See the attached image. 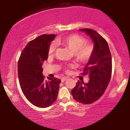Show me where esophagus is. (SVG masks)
<instances>
[{"label": "esophagus", "mask_w": 130, "mask_h": 130, "mask_svg": "<svg viewBox=\"0 0 130 130\" xmlns=\"http://www.w3.org/2000/svg\"><path fill=\"white\" fill-rule=\"evenodd\" d=\"M67 79H68V77H63V78H62V79H61V82H62V83L65 82V81L67 80Z\"/></svg>", "instance_id": "1"}]
</instances>
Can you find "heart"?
<instances>
[{
  "label": "heart",
  "instance_id": "1",
  "mask_svg": "<svg viewBox=\"0 0 130 130\" xmlns=\"http://www.w3.org/2000/svg\"><path fill=\"white\" fill-rule=\"evenodd\" d=\"M58 42L73 52L76 61L80 63H86L93 53V46L90 44H85L86 43L85 39L78 35H71L58 39ZM56 47L55 42L50 44L48 50L49 54H52L54 52Z\"/></svg>",
  "mask_w": 130,
  "mask_h": 130
}]
</instances>
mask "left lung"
<instances>
[{"label": "left lung", "instance_id": "left-lung-1", "mask_svg": "<svg viewBox=\"0 0 130 130\" xmlns=\"http://www.w3.org/2000/svg\"><path fill=\"white\" fill-rule=\"evenodd\" d=\"M79 31L93 41V51L81 74H88V83L78 81L71 93L77 102L89 104L100 99L107 89L111 77L112 57L107 42L99 34L89 28Z\"/></svg>", "mask_w": 130, "mask_h": 130}]
</instances>
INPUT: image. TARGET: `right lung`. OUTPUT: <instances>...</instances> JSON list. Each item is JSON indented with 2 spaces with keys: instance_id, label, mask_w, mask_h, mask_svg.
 <instances>
[{
  "instance_id": "1",
  "label": "right lung",
  "mask_w": 130,
  "mask_h": 130,
  "mask_svg": "<svg viewBox=\"0 0 130 130\" xmlns=\"http://www.w3.org/2000/svg\"><path fill=\"white\" fill-rule=\"evenodd\" d=\"M55 34H43L29 42L22 52L18 63L19 84L24 95L39 108L50 106L57 100L61 80L47 77L45 80L42 68L48 58V50Z\"/></svg>"
}]
</instances>
